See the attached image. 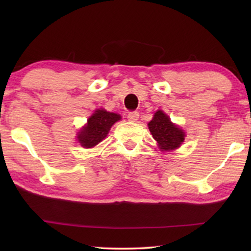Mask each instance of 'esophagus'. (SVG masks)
Instances as JSON below:
<instances>
[{
    "label": "esophagus",
    "instance_id": "34e87169",
    "mask_svg": "<svg viewBox=\"0 0 251 251\" xmlns=\"http://www.w3.org/2000/svg\"><path fill=\"white\" fill-rule=\"evenodd\" d=\"M139 118V113L138 112H130L127 115V120L129 122H137V120Z\"/></svg>",
    "mask_w": 251,
    "mask_h": 251
}]
</instances>
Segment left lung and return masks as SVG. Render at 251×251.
Here are the masks:
<instances>
[{
  "label": "left lung",
  "mask_w": 251,
  "mask_h": 251,
  "mask_svg": "<svg viewBox=\"0 0 251 251\" xmlns=\"http://www.w3.org/2000/svg\"><path fill=\"white\" fill-rule=\"evenodd\" d=\"M148 128L161 151L176 150L185 141V131L172 123L171 118L160 109L148 123Z\"/></svg>",
  "instance_id": "left-lung-1"
}]
</instances>
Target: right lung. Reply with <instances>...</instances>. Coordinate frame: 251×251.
Instances as JSON below:
<instances>
[{
  "instance_id": "obj_1",
  "label": "right lung",
  "mask_w": 251,
  "mask_h": 251,
  "mask_svg": "<svg viewBox=\"0 0 251 251\" xmlns=\"http://www.w3.org/2000/svg\"><path fill=\"white\" fill-rule=\"evenodd\" d=\"M121 115L107 112L105 109H97L87 120L77 134V141L84 148L95 147L107 136L108 131L116 122L121 120Z\"/></svg>"
}]
</instances>
